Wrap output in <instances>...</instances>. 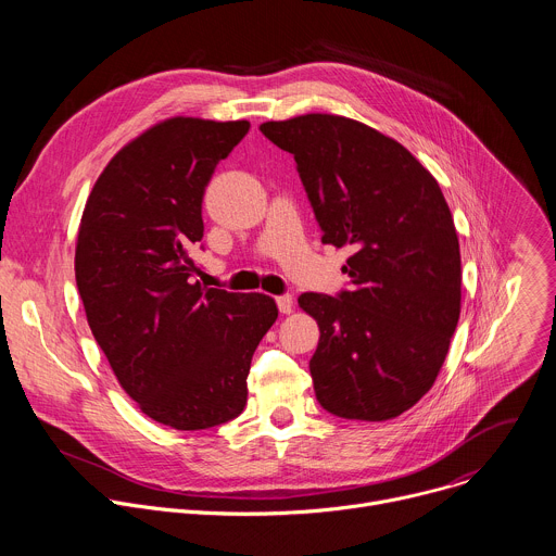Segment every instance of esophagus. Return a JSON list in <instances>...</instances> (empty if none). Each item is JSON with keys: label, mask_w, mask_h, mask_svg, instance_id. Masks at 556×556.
<instances>
[{"label": "esophagus", "mask_w": 556, "mask_h": 556, "mask_svg": "<svg viewBox=\"0 0 556 556\" xmlns=\"http://www.w3.org/2000/svg\"><path fill=\"white\" fill-rule=\"evenodd\" d=\"M277 307H279L281 314H290L292 312V296L290 294L277 296Z\"/></svg>", "instance_id": "34e87169"}]
</instances>
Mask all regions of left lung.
I'll use <instances>...</instances> for the list:
<instances>
[{
	"label": "left lung",
	"mask_w": 556,
	"mask_h": 556,
	"mask_svg": "<svg viewBox=\"0 0 556 556\" xmlns=\"http://www.w3.org/2000/svg\"><path fill=\"white\" fill-rule=\"evenodd\" d=\"M260 129L294 155L321 242L354 251L343 266L352 290L299 296L321 332L316 401L348 420L405 414L433 387L459 319V242L438 180L401 142L345 116Z\"/></svg>",
	"instance_id": "1"
}]
</instances>
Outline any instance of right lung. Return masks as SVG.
Segmentation results:
<instances>
[{
    "label": "right lung",
    "mask_w": 556,
    "mask_h": 556,
    "mask_svg": "<svg viewBox=\"0 0 556 556\" xmlns=\"http://www.w3.org/2000/svg\"><path fill=\"white\" fill-rule=\"evenodd\" d=\"M249 121L174 116L127 142L86 202L74 253L90 330L140 412L178 431L247 407L253 354L277 321L262 292L202 288V198Z\"/></svg>",
    "instance_id": "right-lung-1"
}]
</instances>
